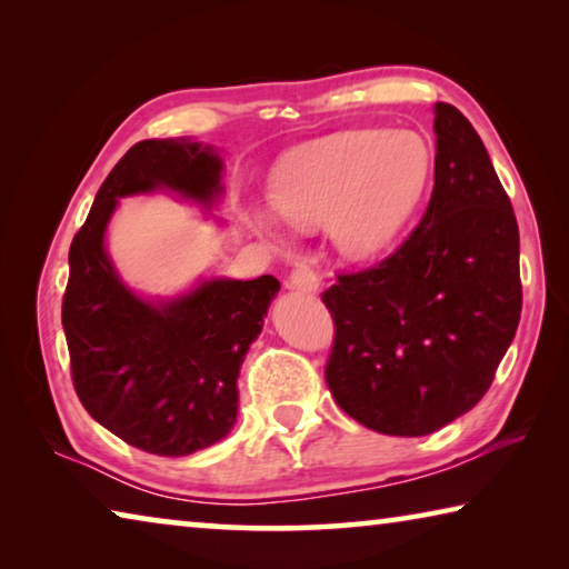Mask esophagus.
Instances as JSON below:
<instances>
[{
    "instance_id": "1",
    "label": "esophagus",
    "mask_w": 569,
    "mask_h": 569,
    "mask_svg": "<svg viewBox=\"0 0 569 569\" xmlns=\"http://www.w3.org/2000/svg\"><path fill=\"white\" fill-rule=\"evenodd\" d=\"M288 286L293 288V291H306V293H316L321 288V281L319 276H316L311 268H296V271L291 273V278H288Z\"/></svg>"
}]
</instances>
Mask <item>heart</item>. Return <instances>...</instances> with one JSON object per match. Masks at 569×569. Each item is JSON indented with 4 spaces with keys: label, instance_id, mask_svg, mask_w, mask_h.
Returning <instances> with one entry per match:
<instances>
[{
    "label": "heart",
    "instance_id": "obj_1",
    "mask_svg": "<svg viewBox=\"0 0 569 569\" xmlns=\"http://www.w3.org/2000/svg\"><path fill=\"white\" fill-rule=\"evenodd\" d=\"M435 176V152L411 130H343L296 148L271 178L276 213L293 228L331 220L336 246L351 258L387 250L417 213ZM256 233L276 248L288 236L273 213L248 210Z\"/></svg>",
    "mask_w": 569,
    "mask_h": 569
}]
</instances>
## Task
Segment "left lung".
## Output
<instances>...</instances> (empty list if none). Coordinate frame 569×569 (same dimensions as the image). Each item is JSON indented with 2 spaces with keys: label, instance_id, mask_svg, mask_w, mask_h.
Instances as JSON below:
<instances>
[{
  "label": "left lung",
  "instance_id": "obj_1",
  "mask_svg": "<svg viewBox=\"0 0 569 569\" xmlns=\"http://www.w3.org/2000/svg\"><path fill=\"white\" fill-rule=\"evenodd\" d=\"M435 190L397 253L323 293L336 323L326 381L391 437L431 435L485 397L522 313L519 230L477 130L435 104Z\"/></svg>",
  "mask_w": 569,
  "mask_h": 569
}]
</instances>
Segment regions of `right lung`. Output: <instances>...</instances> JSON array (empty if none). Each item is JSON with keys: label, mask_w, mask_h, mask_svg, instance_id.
<instances>
[{"label": "right lung", "mask_w": 569, "mask_h": 569, "mask_svg": "<svg viewBox=\"0 0 569 569\" xmlns=\"http://www.w3.org/2000/svg\"><path fill=\"white\" fill-rule=\"evenodd\" d=\"M218 148L192 138L140 140L104 178L70 246L62 329L82 407L128 445L186 457L230 435L238 377L281 283L203 276L172 296H142L108 253L122 198L170 192L213 218L223 198Z\"/></svg>", "instance_id": "add662e5"}]
</instances>
